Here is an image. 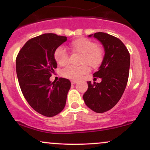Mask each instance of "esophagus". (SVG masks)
<instances>
[{
	"instance_id": "esophagus-1",
	"label": "esophagus",
	"mask_w": 150,
	"mask_h": 150,
	"mask_svg": "<svg viewBox=\"0 0 150 150\" xmlns=\"http://www.w3.org/2000/svg\"><path fill=\"white\" fill-rule=\"evenodd\" d=\"M77 83V81L76 80H71V84L72 85H75V84Z\"/></svg>"
}]
</instances>
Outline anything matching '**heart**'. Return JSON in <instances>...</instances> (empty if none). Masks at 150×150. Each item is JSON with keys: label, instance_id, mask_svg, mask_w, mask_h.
<instances>
[{"label": "heart", "instance_id": "obj_1", "mask_svg": "<svg viewBox=\"0 0 150 150\" xmlns=\"http://www.w3.org/2000/svg\"><path fill=\"white\" fill-rule=\"evenodd\" d=\"M70 49L73 52L81 55L80 63L82 65L79 67L68 65L63 68L61 74L67 78L80 79L89 73V68L87 64L92 68H97L104 61V53L102 48L94 41L87 38L81 37L73 40L70 44ZM53 58L57 64L66 65L68 61V52L63 47L58 46L53 53Z\"/></svg>", "mask_w": 150, "mask_h": 150}]
</instances>
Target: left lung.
Instances as JSON below:
<instances>
[{
  "label": "left lung",
  "mask_w": 150,
  "mask_h": 150,
  "mask_svg": "<svg viewBox=\"0 0 150 150\" xmlns=\"http://www.w3.org/2000/svg\"><path fill=\"white\" fill-rule=\"evenodd\" d=\"M104 46V61L93 75L101 79L100 83L89 81L88 89L83 95L85 104L96 113H104L116 105L124 92L129 76L130 58L123 42L112 35L97 32L89 35ZM96 78V77H95Z\"/></svg>",
  "instance_id": "8db88e82"
}]
</instances>
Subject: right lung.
<instances>
[{
  "label": "right lung",
  "instance_id": "right-lung-1",
  "mask_svg": "<svg viewBox=\"0 0 150 150\" xmlns=\"http://www.w3.org/2000/svg\"><path fill=\"white\" fill-rule=\"evenodd\" d=\"M66 40L56 34H42L27 41L17 56L16 73L23 96L43 116H56L65 106L70 81L60 77L51 82L49 78L57 68L53 53Z\"/></svg>",
  "mask_w": 150,
  "mask_h": 150
}]
</instances>
